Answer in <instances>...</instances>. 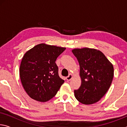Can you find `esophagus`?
Instances as JSON below:
<instances>
[{"label": "esophagus", "mask_w": 127, "mask_h": 127, "mask_svg": "<svg viewBox=\"0 0 127 127\" xmlns=\"http://www.w3.org/2000/svg\"><path fill=\"white\" fill-rule=\"evenodd\" d=\"M73 76L72 74H69V75L68 77H66V80H67V81L71 80V79L73 78Z\"/></svg>", "instance_id": "1"}]
</instances>
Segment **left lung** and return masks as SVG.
Returning a JSON list of instances; mask_svg holds the SVG:
<instances>
[{
    "mask_svg": "<svg viewBox=\"0 0 127 127\" xmlns=\"http://www.w3.org/2000/svg\"><path fill=\"white\" fill-rule=\"evenodd\" d=\"M72 53L80 66L81 85L74 90L79 102L90 105L98 101L110 87L114 76L112 63L101 51L95 49H74Z\"/></svg>",
    "mask_w": 127,
    "mask_h": 127,
    "instance_id": "obj_1",
    "label": "left lung"
}]
</instances>
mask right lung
<instances>
[{"label":"right lung","mask_w":127,"mask_h":127,"mask_svg":"<svg viewBox=\"0 0 127 127\" xmlns=\"http://www.w3.org/2000/svg\"><path fill=\"white\" fill-rule=\"evenodd\" d=\"M65 49L42 43L23 55L20 67V78L31 98L46 102L57 94L64 81L59 76L55 61Z\"/></svg>","instance_id":"obj_1"}]
</instances>
